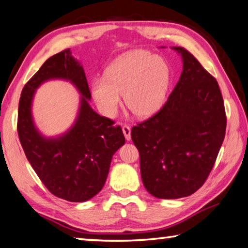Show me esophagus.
Here are the masks:
<instances>
[{
	"instance_id": "esophagus-1",
	"label": "esophagus",
	"mask_w": 248,
	"mask_h": 248,
	"mask_svg": "<svg viewBox=\"0 0 248 248\" xmlns=\"http://www.w3.org/2000/svg\"><path fill=\"white\" fill-rule=\"evenodd\" d=\"M122 129H123L124 136L125 139H126V140H131V127H129L128 125H123Z\"/></svg>"
}]
</instances>
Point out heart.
<instances>
[{
  "instance_id": "obj_1",
  "label": "heart",
  "mask_w": 248,
  "mask_h": 248,
  "mask_svg": "<svg viewBox=\"0 0 248 248\" xmlns=\"http://www.w3.org/2000/svg\"><path fill=\"white\" fill-rule=\"evenodd\" d=\"M171 83V69L159 56L136 50L113 60L104 77H95L91 93L103 115H116L123 93L125 105L139 116H149L162 108Z\"/></svg>"
}]
</instances>
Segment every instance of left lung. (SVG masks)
<instances>
[{
	"label": "left lung",
	"instance_id": "left-lung-1",
	"mask_svg": "<svg viewBox=\"0 0 248 248\" xmlns=\"http://www.w3.org/2000/svg\"><path fill=\"white\" fill-rule=\"evenodd\" d=\"M182 72L167 102L132 128L141 180L158 199L188 197L204 184L225 136L226 116L217 81L182 47Z\"/></svg>",
	"mask_w": 248,
	"mask_h": 248
}]
</instances>
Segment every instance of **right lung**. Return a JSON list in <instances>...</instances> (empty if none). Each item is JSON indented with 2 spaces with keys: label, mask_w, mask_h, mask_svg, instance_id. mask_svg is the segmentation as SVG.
<instances>
[{
  "label": "right lung",
  "mask_w": 248,
  "mask_h": 248,
  "mask_svg": "<svg viewBox=\"0 0 248 248\" xmlns=\"http://www.w3.org/2000/svg\"><path fill=\"white\" fill-rule=\"evenodd\" d=\"M72 83L80 93V105L73 126L62 136L44 137L35 127L31 105L35 90L48 79ZM86 74L66 49L48 58L24 87L18 104L17 132L24 153L39 179L54 196L84 202L101 191L115 152L125 144L121 126L101 116L89 104Z\"/></svg>",
  "instance_id": "add662e5"
}]
</instances>
